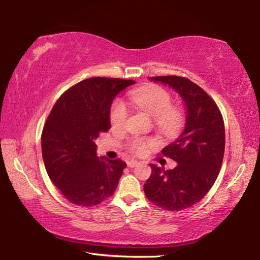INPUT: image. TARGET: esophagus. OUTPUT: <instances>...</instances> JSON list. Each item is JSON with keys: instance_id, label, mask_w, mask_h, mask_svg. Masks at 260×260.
<instances>
[{"instance_id": "obj_1", "label": "esophagus", "mask_w": 260, "mask_h": 260, "mask_svg": "<svg viewBox=\"0 0 260 260\" xmlns=\"http://www.w3.org/2000/svg\"><path fill=\"white\" fill-rule=\"evenodd\" d=\"M138 165H139V161H136V160L127 161V166H128V167H135V166H138Z\"/></svg>"}]
</instances>
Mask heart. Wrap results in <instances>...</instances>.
<instances>
[{"instance_id": "1", "label": "heart", "mask_w": 260, "mask_h": 260, "mask_svg": "<svg viewBox=\"0 0 260 260\" xmlns=\"http://www.w3.org/2000/svg\"><path fill=\"white\" fill-rule=\"evenodd\" d=\"M129 101L136 109L153 117L157 128L167 136L180 133L186 122V112L182 107L173 104L170 91L159 86H149L129 91ZM127 109L121 100H114L110 108V122L120 127L127 119ZM157 141L151 138H133L128 142V150L135 155H144L155 147Z\"/></svg>"}]
</instances>
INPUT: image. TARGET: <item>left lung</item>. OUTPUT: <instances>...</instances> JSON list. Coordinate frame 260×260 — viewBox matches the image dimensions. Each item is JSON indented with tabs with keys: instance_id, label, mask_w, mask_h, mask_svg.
<instances>
[{
	"instance_id": "obj_1",
	"label": "left lung",
	"mask_w": 260,
	"mask_h": 260,
	"mask_svg": "<svg viewBox=\"0 0 260 260\" xmlns=\"http://www.w3.org/2000/svg\"><path fill=\"white\" fill-rule=\"evenodd\" d=\"M178 91L187 108L182 134L161 153L178 162L173 170L151 165L144 183L147 199L159 208L181 211L203 199L213 186L225 152V125L217 103L204 89L178 76L150 78Z\"/></svg>"
}]
</instances>
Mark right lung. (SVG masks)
Masks as SVG:
<instances>
[{
    "instance_id": "obj_1",
    "label": "right lung",
    "mask_w": 260,
    "mask_h": 260,
    "mask_svg": "<svg viewBox=\"0 0 260 260\" xmlns=\"http://www.w3.org/2000/svg\"><path fill=\"white\" fill-rule=\"evenodd\" d=\"M134 80L86 79L60 95L41 135L47 173L71 203L90 208L116 191L126 162L96 155L95 139L110 129V107Z\"/></svg>"
}]
</instances>
